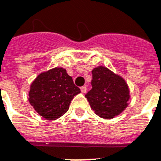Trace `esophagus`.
I'll return each mask as SVG.
<instances>
[{"mask_svg": "<svg viewBox=\"0 0 161 161\" xmlns=\"http://www.w3.org/2000/svg\"><path fill=\"white\" fill-rule=\"evenodd\" d=\"M81 92L83 93L86 92H87V87H86V86H83V87H81Z\"/></svg>", "mask_w": 161, "mask_h": 161, "instance_id": "34e87169", "label": "esophagus"}]
</instances>
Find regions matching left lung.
<instances>
[{
	"instance_id": "obj_1",
	"label": "left lung",
	"mask_w": 161,
	"mask_h": 161,
	"mask_svg": "<svg viewBox=\"0 0 161 161\" xmlns=\"http://www.w3.org/2000/svg\"><path fill=\"white\" fill-rule=\"evenodd\" d=\"M92 88L85 95L96 114L111 119L124 111L130 99V92L122 77L104 66L92 71Z\"/></svg>"
}]
</instances>
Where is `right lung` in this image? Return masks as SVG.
Returning <instances> with one entry per match:
<instances>
[{
    "mask_svg": "<svg viewBox=\"0 0 161 161\" xmlns=\"http://www.w3.org/2000/svg\"><path fill=\"white\" fill-rule=\"evenodd\" d=\"M80 92L65 69L55 67L39 74L32 81L28 101L42 117L55 120L68 111L73 98Z\"/></svg>",
    "mask_w": 161,
    "mask_h": 161,
    "instance_id": "add662e5",
    "label": "right lung"
}]
</instances>
